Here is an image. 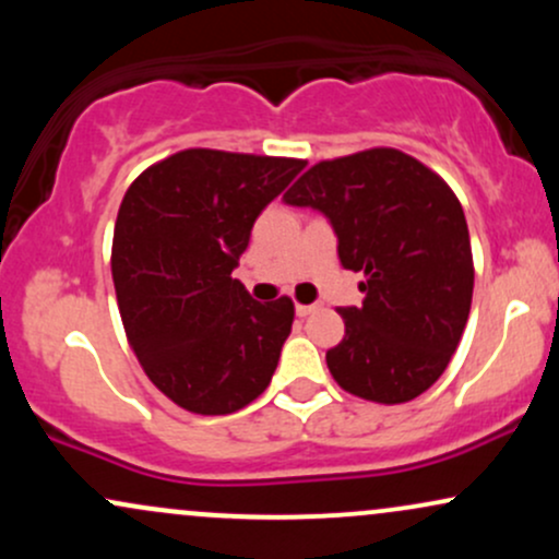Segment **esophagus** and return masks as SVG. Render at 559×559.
<instances>
[{
  "label": "esophagus",
  "mask_w": 559,
  "mask_h": 559,
  "mask_svg": "<svg viewBox=\"0 0 559 559\" xmlns=\"http://www.w3.org/2000/svg\"><path fill=\"white\" fill-rule=\"evenodd\" d=\"M318 310H320V305H297V316L299 318L312 316V312H318Z\"/></svg>",
  "instance_id": "34e87169"
}]
</instances>
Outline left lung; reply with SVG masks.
Instances as JSON below:
<instances>
[{
    "instance_id": "left-lung-1",
    "label": "left lung",
    "mask_w": 559,
    "mask_h": 559,
    "mask_svg": "<svg viewBox=\"0 0 559 559\" xmlns=\"http://www.w3.org/2000/svg\"><path fill=\"white\" fill-rule=\"evenodd\" d=\"M320 210L338 260L362 273V307H342L344 338L325 352L333 381L378 404H402L444 373L473 299L471 234L439 173L391 146L320 159L284 194Z\"/></svg>"
}]
</instances>
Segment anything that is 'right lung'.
Returning a JSON list of instances; mask_svg holds the SVG:
<instances>
[{"label":"right lung","instance_id":"1","mask_svg":"<svg viewBox=\"0 0 559 559\" xmlns=\"http://www.w3.org/2000/svg\"><path fill=\"white\" fill-rule=\"evenodd\" d=\"M305 159L183 150L128 186L112 236L120 318L150 381L197 415H228L267 389L294 301L260 305L230 278L254 221Z\"/></svg>","mask_w":559,"mask_h":559}]
</instances>
